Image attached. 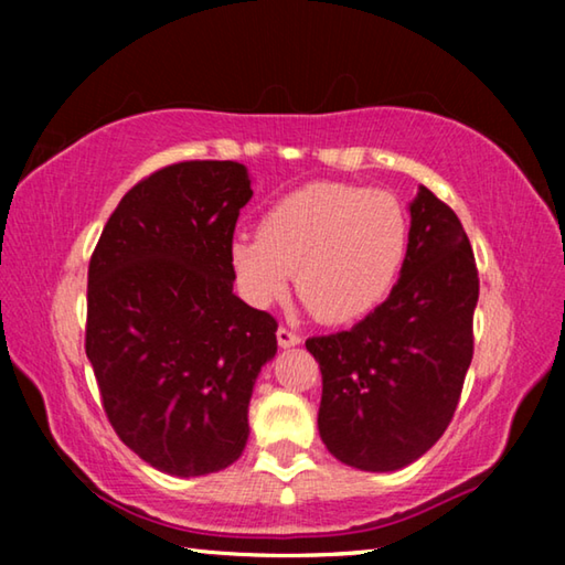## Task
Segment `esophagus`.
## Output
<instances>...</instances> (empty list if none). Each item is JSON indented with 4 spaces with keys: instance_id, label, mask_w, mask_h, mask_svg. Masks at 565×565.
<instances>
[{
    "instance_id": "34e87169",
    "label": "esophagus",
    "mask_w": 565,
    "mask_h": 565,
    "mask_svg": "<svg viewBox=\"0 0 565 565\" xmlns=\"http://www.w3.org/2000/svg\"><path fill=\"white\" fill-rule=\"evenodd\" d=\"M276 341H279L281 349H291V347H296V343H301V337L291 329L279 327V331H276Z\"/></svg>"
}]
</instances>
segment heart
<instances>
[{
  "mask_svg": "<svg viewBox=\"0 0 565 565\" xmlns=\"http://www.w3.org/2000/svg\"><path fill=\"white\" fill-rule=\"evenodd\" d=\"M408 252L404 206L386 191L313 181L281 196L259 234L228 246L238 289L256 306L284 299L291 276L313 317L351 323L384 303Z\"/></svg>",
  "mask_w": 565,
  "mask_h": 565,
  "instance_id": "obj_1",
  "label": "heart"
}]
</instances>
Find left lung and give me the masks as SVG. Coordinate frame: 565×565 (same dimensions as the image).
<instances>
[{
    "instance_id": "obj_1",
    "label": "left lung",
    "mask_w": 565,
    "mask_h": 565,
    "mask_svg": "<svg viewBox=\"0 0 565 565\" xmlns=\"http://www.w3.org/2000/svg\"><path fill=\"white\" fill-rule=\"evenodd\" d=\"M476 301L471 242L420 186L388 299L349 331L306 339L323 381L319 434L341 463L396 471L444 436L473 359Z\"/></svg>"
}]
</instances>
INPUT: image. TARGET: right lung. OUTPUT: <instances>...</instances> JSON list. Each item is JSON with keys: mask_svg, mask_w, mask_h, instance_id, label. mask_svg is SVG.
I'll return each mask as SVG.
<instances>
[{"mask_svg": "<svg viewBox=\"0 0 565 565\" xmlns=\"http://www.w3.org/2000/svg\"><path fill=\"white\" fill-rule=\"evenodd\" d=\"M252 179L238 161H179L134 184L89 262L87 359L117 436L171 476L222 471L276 319L234 294L228 246Z\"/></svg>", "mask_w": 565, "mask_h": 565, "instance_id": "obj_1", "label": "right lung"}]
</instances>
